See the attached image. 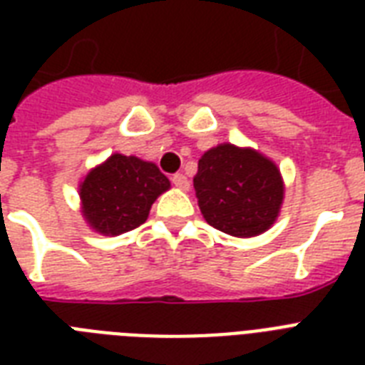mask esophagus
<instances>
[{"instance_id":"1","label":"esophagus","mask_w":365,"mask_h":365,"mask_svg":"<svg viewBox=\"0 0 365 365\" xmlns=\"http://www.w3.org/2000/svg\"><path fill=\"white\" fill-rule=\"evenodd\" d=\"M172 183H174V185H176V187H180V189H187L189 187L187 178L183 176V174H180V172L172 176Z\"/></svg>"}]
</instances>
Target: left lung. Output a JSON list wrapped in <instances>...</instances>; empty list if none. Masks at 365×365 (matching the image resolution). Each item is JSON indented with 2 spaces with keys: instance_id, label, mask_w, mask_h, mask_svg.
I'll list each match as a JSON object with an SVG mask.
<instances>
[{
  "instance_id": "8db88e82",
  "label": "left lung",
  "mask_w": 365,
  "mask_h": 365,
  "mask_svg": "<svg viewBox=\"0 0 365 365\" xmlns=\"http://www.w3.org/2000/svg\"><path fill=\"white\" fill-rule=\"evenodd\" d=\"M193 185L206 222L240 239L271 227L284 197L277 165L252 149L231 143L202 155Z\"/></svg>"
}]
</instances>
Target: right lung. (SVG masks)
I'll use <instances>...</instances> for the list:
<instances>
[{
  "instance_id": "add662e5",
  "label": "right lung",
  "mask_w": 365,
  "mask_h": 365,
  "mask_svg": "<svg viewBox=\"0 0 365 365\" xmlns=\"http://www.w3.org/2000/svg\"><path fill=\"white\" fill-rule=\"evenodd\" d=\"M168 187L153 163L115 153L81 183L83 216L102 235L126 233L148 220L155 199Z\"/></svg>"
}]
</instances>
